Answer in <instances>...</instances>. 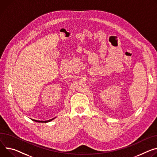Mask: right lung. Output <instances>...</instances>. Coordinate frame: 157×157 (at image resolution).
<instances>
[{
    "label": "right lung",
    "mask_w": 157,
    "mask_h": 157,
    "mask_svg": "<svg viewBox=\"0 0 157 157\" xmlns=\"http://www.w3.org/2000/svg\"><path fill=\"white\" fill-rule=\"evenodd\" d=\"M53 119H51V120H48V121H38V120H33V121H36V122H39V123H46V122H49V121H51V120H52Z\"/></svg>",
    "instance_id": "obj_1"
}]
</instances>
